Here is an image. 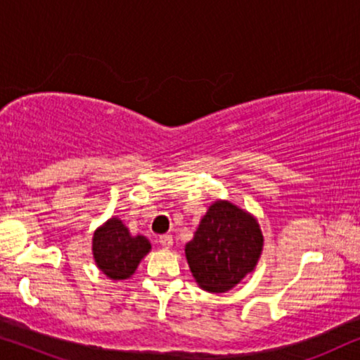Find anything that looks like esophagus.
Here are the masks:
<instances>
[{"label": "esophagus", "mask_w": 360, "mask_h": 360, "mask_svg": "<svg viewBox=\"0 0 360 360\" xmlns=\"http://www.w3.org/2000/svg\"><path fill=\"white\" fill-rule=\"evenodd\" d=\"M160 243H161V247L171 248L172 247V237L171 236H161L160 237Z\"/></svg>", "instance_id": "esophagus-1"}]
</instances>
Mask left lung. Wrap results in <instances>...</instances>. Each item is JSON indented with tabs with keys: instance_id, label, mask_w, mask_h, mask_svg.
<instances>
[{
	"instance_id": "8db88e82",
	"label": "left lung",
	"mask_w": 360,
	"mask_h": 360,
	"mask_svg": "<svg viewBox=\"0 0 360 360\" xmlns=\"http://www.w3.org/2000/svg\"><path fill=\"white\" fill-rule=\"evenodd\" d=\"M263 250L257 217L230 200L217 199L200 219L186 260L199 288L227 293L255 270Z\"/></svg>"
}]
</instances>
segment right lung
Here are the masks:
<instances>
[{
	"label": "right lung",
	"instance_id": "right-lung-1",
	"mask_svg": "<svg viewBox=\"0 0 360 360\" xmlns=\"http://www.w3.org/2000/svg\"><path fill=\"white\" fill-rule=\"evenodd\" d=\"M151 250L145 236H131L130 229L117 215L110 217L94 232L92 253L95 265L113 281L128 280Z\"/></svg>",
	"mask_w": 360,
	"mask_h": 360
}]
</instances>
